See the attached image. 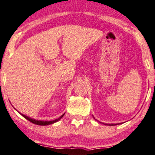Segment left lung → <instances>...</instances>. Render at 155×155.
<instances>
[{
    "mask_svg": "<svg viewBox=\"0 0 155 155\" xmlns=\"http://www.w3.org/2000/svg\"><path fill=\"white\" fill-rule=\"evenodd\" d=\"M95 119V118H94ZM118 124H120V123H117V124H105L106 125H118Z\"/></svg>",
    "mask_w": 155,
    "mask_h": 155,
    "instance_id": "left-lung-1",
    "label": "left lung"
}]
</instances>
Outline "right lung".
Wrapping results in <instances>:
<instances>
[{"label":"right lung","instance_id":"right-lung-1","mask_svg":"<svg viewBox=\"0 0 155 155\" xmlns=\"http://www.w3.org/2000/svg\"><path fill=\"white\" fill-rule=\"evenodd\" d=\"M15 109V108H14ZM16 110V109H15ZM17 111V110H16ZM18 112V111H17ZM19 112V113L21 114V115H22L25 118V119H27V120H28L29 121H30L31 123H34V124H35V125H51V124H53V123H56V122L57 121H59V120H61V118H62V117L64 115V114H63L61 116V117H59L58 118V119H56V120H51V121H43V120H35V119H32V118H31V117H28V116H27V115H25V114H21V113H20L19 112Z\"/></svg>","mask_w":155,"mask_h":155}]
</instances>
